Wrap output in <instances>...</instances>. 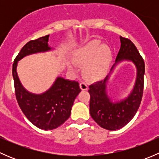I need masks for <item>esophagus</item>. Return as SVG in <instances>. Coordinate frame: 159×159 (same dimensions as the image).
<instances>
[{
  "label": "esophagus",
  "mask_w": 159,
  "mask_h": 159,
  "mask_svg": "<svg viewBox=\"0 0 159 159\" xmlns=\"http://www.w3.org/2000/svg\"><path fill=\"white\" fill-rule=\"evenodd\" d=\"M80 88H81L82 91H86L88 89V84L85 82H84V81H81L80 83Z\"/></svg>",
  "instance_id": "esophagus-1"
}]
</instances>
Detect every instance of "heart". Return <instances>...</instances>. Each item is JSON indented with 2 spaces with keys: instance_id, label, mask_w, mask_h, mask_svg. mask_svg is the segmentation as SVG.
Returning <instances> with one entry per match:
<instances>
[{
  "instance_id": "obj_1",
  "label": "heart",
  "mask_w": 159,
  "mask_h": 159,
  "mask_svg": "<svg viewBox=\"0 0 159 159\" xmlns=\"http://www.w3.org/2000/svg\"><path fill=\"white\" fill-rule=\"evenodd\" d=\"M74 61L68 62L70 69L75 70L77 65H83L82 73L88 79H95L103 76L109 67L111 53L106 46H103L98 41L87 43L75 51Z\"/></svg>"
}]
</instances>
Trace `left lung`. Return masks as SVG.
<instances>
[{"label": "left lung", "mask_w": 159, "mask_h": 159, "mask_svg": "<svg viewBox=\"0 0 159 159\" xmlns=\"http://www.w3.org/2000/svg\"><path fill=\"white\" fill-rule=\"evenodd\" d=\"M120 40L121 48L117 55L115 64L122 60H130L135 65L138 70L135 86L131 94L122 102L112 103L105 91L108 76L102 81L91 84L89 90L91 118L99 126L110 131L121 129L132 119L140 106L144 90V59L131 40L124 37H120Z\"/></svg>", "instance_id": "1"}]
</instances>
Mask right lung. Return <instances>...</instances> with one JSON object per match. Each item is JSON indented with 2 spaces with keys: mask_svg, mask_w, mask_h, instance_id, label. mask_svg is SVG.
<instances>
[{
  "mask_svg": "<svg viewBox=\"0 0 159 159\" xmlns=\"http://www.w3.org/2000/svg\"><path fill=\"white\" fill-rule=\"evenodd\" d=\"M48 38L49 34L28 41L15 57L12 68L19 107L34 125L44 130L56 129L69 118L74 101L81 91L78 81L62 78H57L48 91L39 95L30 94L22 87L16 70L17 61L28 54L48 51Z\"/></svg>",
  "mask_w": 159,
  "mask_h": 159,
  "instance_id": "add662e5",
  "label": "right lung"
}]
</instances>
